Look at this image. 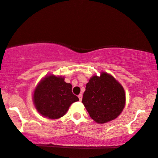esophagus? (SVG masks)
I'll use <instances>...</instances> for the list:
<instances>
[{"mask_svg":"<svg viewBox=\"0 0 158 158\" xmlns=\"http://www.w3.org/2000/svg\"><path fill=\"white\" fill-rule=\"evenodd\" d=\"M78 98H79V100H80V101H81V100H82V94H80V95H78Z\"/></svg>","mask_w":158,"mask_h":158,"instance_id":"obj_1","label":"esophagus"}]
</instances>
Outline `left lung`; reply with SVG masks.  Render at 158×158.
I'll list each match as a JSON object with an SVG mask.
<instances>
[{
    "instance_id": "obj_1",
    "label": "left lung",
    "mask_w": 158,
    "mask_h": 158,
    "mask_svg": "<svg viewBox=\"0 0 158 158\" xmlns=\"http://www.w3.org/2000/svg\"><path fill=\"white\" fill-rule=\"evenodd\" d=\"M82 102L90 117L98 124L114 120L125 106L124 88L114 76L106 72L94 76L86 85Z\"/></svg>"
}]
</instances>
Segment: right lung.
<instances>
[{
    "label": "right lung",
    "mask_w": 158,
    "mask_h": 158,
    "mask_svg": "<svg viewBox=\"0 0 158 158\" xmlns=\"http://www.w3.org/2000/svg\"><path fill=\"white\" fill-rule=\"evenodd\" d=\"M72 93V85L64 77L49 75L38 83L33 101L40 114L49 119H58L65 115L71 104L78 101Z\"/></svg>",
    "instance_id": "right-lung-1"
}]
</instances>
